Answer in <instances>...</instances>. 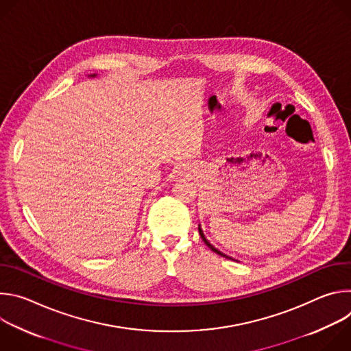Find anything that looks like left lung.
I'll return each mask as SVG.
<instances>
[{
    "mask_svg": "<svg viewBox=\"0 0 351 351\" xmlns=\"http://www.w3.org/2000/svg\"><path fill=\"white\" fill-rule=\"evenodd\" d=\"M198 232H199V236H202V239H203V240H204V243H206V244H207V245H208V247H210V248H211V250H213V252H214V253H217V254H219V256H222V257H225V258H230V257H229V256H226V254H223V253H221V252H219V250H218V248H215V247H214V245H213V244H211V243H210V241H208V240H207V239H206V236H204V233H203V230H202V228H199V225H198ZM230 260H232V258H230Z\"/></svg>",
    "mask_w": 351,
    "mask_h": 351,
    "instance_id": "1",
    "label": "left lung"
}]
</instances>
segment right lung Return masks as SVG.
Instances as JSON below:
<instances>
[{
  "label": "right lung",
  "mask_w": 351,
  "mask_h": 351,
  "mask_svg": "<svg viewBox=\"0 0 351 351\" xmlns=\"http://www.w3.org/2000/svg\"><path fill=\"white\" fill-rule=\"evenodd\" d=\"M90 76H91V77H94V76H95V75H90Z\"/></svg>",
  "instance_id": "1"
}]
</instances>
